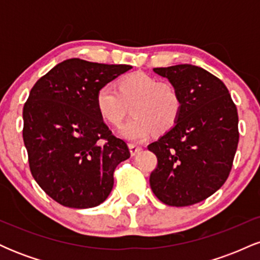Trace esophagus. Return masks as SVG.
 Instances as JSON below:
<instances>
[{
    "label": "esophagus",
    "instance_id": "esophagus-1",
    "mask_svg": "<svg viewBox=\"0 0 260 260\" xmlns=\"http://www.w3.org/2000/svg\"><path fill=\"white\" fill-rule=\"evenodd\" d=\"M128 148H129L131 155H132V156H136V155L138 154L140 150H142V147H139V145H136V144H132V143H131V144H128Z\"/></svg>",
    "mask_w": 260,
    "mask_h": 260
}]
</instances>
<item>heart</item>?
<instances>
[{"label":"heart","mask_w":260,"mask_h":260,"mask_svg":"<svg viewBox=\"0 0 260 260\" xmlns=\"http://www.w3.org/2000/svg\"><path fill=\"white\" fill-rule=\"evenodd\" d=\"M132 104L133 115L121 127V136L132 142H144L155 131L165 133L172 129L180 118L181 95L175 85L160 82L144 72H134L122 77L117 89L103 85L95 94V106L104 121L120 126Z\"/></svg>","instance_id":"obj_1"}]
</instances>
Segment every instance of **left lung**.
Instances as JSON below:
<instances>
[{
    "label": "left lung",
    "mask_w": 260,
    "mask_h": 260,
    "mask_svg": "<svg viewBox=\"0 0 260 260\" xmlns=\"http://www.w3.org/2000/svg\"><path fill=\"white\" fill-rule=\"evenodd\" d=\"M176 86L182 99L177 123L148 149L156 155L150 187L171 207L196 204L228 180L237 150L238 115L228 88L192 64L154 68Z\"/></svg>",
    "instance_id": "obj_1"
}]
</instances>
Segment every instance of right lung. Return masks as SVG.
I'll return each mask as SVG.
<instances>
[{
	"label": "right lung",
	"instance_id": "obj_1",
	"mask_svg": "<svg viewBox=\"0 0 260 260\" xmlns=\"http://www.w3.org/2000/svg\"><path fill=\"white\" fill-rule=\"evenodd\" d=\"M70 58L35 83L23 109L29 168L47 196L63 207L99 205L113 187V171L131 156L95 106L100 86L131 70Z\"/></svg>",
	"mask_w": 260,
	"mask_h": 260
}]
</instances>
